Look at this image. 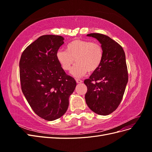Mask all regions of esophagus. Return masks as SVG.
Wrapping results in <instances>:
<instances>
[{
    "mask_svg": "<svg viewBox=\"0 0 152 152\" xmlns=\"http://www.w3.org/2000/svg\"><path fill=\"white\" fill-rule=\"evenodd\" d=\"M76 82H77V84H80V83H82V80H80V79H76Z\"/></svg>",
    "mask_w": 152,
    "mask_h": 152,
    "instance_id": "1",
    "label": "esophagus"
}]
</instances>
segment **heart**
<instances>
[{
	"label": "heart",
	"mask_w": 152,
	"mask_h": 152,
	"mask_svg": "<svg viewBox=\"0 0 152 152\" xmlns=\"http://www.w3.org/2000/svg\"><path fill=\"white\" fill-rule=\"evenodd\" d=\"M103 49L99 43L90 40L77 39L66 45V50L59 49L56 58L65 71H68L75 61L76 65L71 70L76 77L85 75L87 72L97 71L103 62Z\"/></svg>",
	"instance_id": "b5f03b06"
}]
</instances>
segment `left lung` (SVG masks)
<instances>
[{"mask_svg":"<svg viewBox=\"0 0 152 152\" xmlns=\"http://www.w3.org/2000/svg\"><path fill=\"white\" fill-rule=\"evenodd\" d=\"M87 36L101 43L104 56L98 70L84 82L87 87L86 102L94 113L107 115L120 104L128 82L125 53L120 44L107 35L94 33Z\"/></svg>","mask_w":152,"mask_h":152,"instance_id":"obj_1","label":"left lung"}]
</instances>
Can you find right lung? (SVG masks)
<instances>
[{"instance_id":"right-lung-1","label":"right lung","mask_w":152,"mask_h":152,"mask_svg":"<svg viewBox=\"0 0 152 152\" xmlns=\"http://www.w3.org/2000/svg\"><path fill=\"white\" fill-rule=\"evenodd\" d=\"M63 40L60 35L40 36L23 50L20 61L23 93L33 111L49 121L65 114L77 85L57 60Z\"/></svg>"}]
</instances>
